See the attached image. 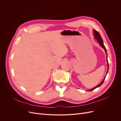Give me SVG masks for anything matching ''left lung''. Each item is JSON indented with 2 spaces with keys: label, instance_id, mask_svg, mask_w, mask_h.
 Returning a JSON list of instances; mask_svg holds the SVG:
<instances>
[{
  "label": "left lung",
  "instance_id": "left-lung-1",
  "mask_svg": "<svg viewBox=\"0 0 121 121\" xmlns=\"http://www.w3.org/2000/svg\"><path fill=\"white\" fill-rule=\"evenodd\" d=\"M93 35H94V36L95 39L96 40H97V41L99 43V45L101 46V47L102 48H103V49H104V51H105V52H106V55H107V64H108V69H107V71L106 74L105 76H104V78L103 79V80H102V81L99 84H98L97 86H95L94 87H93V88H91V90H86L87 91H93V90H95V88H97V87H99L100 86H101L102 85V84L103 83V82H104V80L105 79V78H106V75H107V73H108V54H107V52L106 48L105 47H104V45L103 40V39H102V37H101L100 35L99 34V33H98V32L97 31H96V30H93Z\"/></svg>",
  "mask_w": 121,
  "mask_h": 121
}]
</instances>
